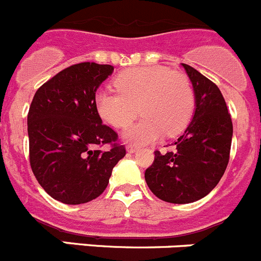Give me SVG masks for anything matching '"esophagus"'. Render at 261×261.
Instances as JSON below:
<instances>
[{"instance_id": "esophagus-1", "label": "esophagus", "mask_w": 261, "mask_h": 261, "mask_svg": "<svg viewBox=\"0 0 261 261\" xmlns=\"http://www.w3.org/2000/svg\"><path fill=\"white\" fill-rule=\"evenodd\" d=\"M138 151V147H136L135 144H128L127 145V152H130V153H134V152Z\"/></svg>"}]
</instances>
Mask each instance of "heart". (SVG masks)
<instances>
[{
    "instance_id": "obj_1",
    "label": "heart",
    "mask_w": 261,
    "mask_h": 261,
    "mask_svg": "<svg viewBox=\"0 0 261 261\" xmlns=\"http://www.w3.org/2000/svg\"><path fill=\"white\" fill-rule=\"evenodd\" d=\"M118 92L98 91V116L116 128H125L140 113L142 121L125 133V139L147 144L164 133L171 136L186 128L195 107L191 82L186 75L164 66L125 70L114 81Z\"/></svg>"
}]
</instances>
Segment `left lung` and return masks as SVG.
<instances>
[{
    "label": "left lung",
    "mask_w": 261,
    "mask_h": 261,
    "mask_svg": "<svg viewBox=\"0 0 261 261\" xmlns=\"http://www.w3.org/2000/svg\"><path fill=\"white\" fill-rule=\"evenodd\" d=\"M192 83L195 113L185 133L165 154L154 152L145 182L157 198L187 204L210 194L229 163L233 122L221 91L203 74L182 63Z\"/></svg>",
    "instance_id": "8db88e82"
}]
</instances>
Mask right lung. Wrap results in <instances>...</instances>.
Here are the masks:
<instances>
[{
  "label": "right lung",
  "mask_w": 261,
  "mask_h": 261,
  "mask_svg": "<svg viewBox=\"0 0 261 261\" xmlns=\"http://www.w3.org/2000/svg\"><path fill=\"white\" fill-rule=\"evenodd\" d=\"M114 67L82 62L40 87L27 117L30 164L40 186L65 204L93 200L107 189L112 170L126 154L113 128L102 125L96 91ZM104 144L108 151L98 150Z\"/></svg>",
  "instance_id": "obj_1"
}]
</instances>
